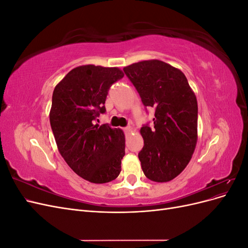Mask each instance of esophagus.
Wrapping results in <instances>:
<instances>
[{
    "mask_svg": "<svg viewBox=\"0 0 248 248\" xmlns=\"http://www.w3.org/2000/svg\"><path fill=\"white\" fill-rule=\"evenodd\" d=\"M124 130H125V132H126V133H130V132H131V130H132V128H131L130 126H127V127H125Z\"/></svg>",
    "mask_w": 248,
    "mask_h": 248,
    "instance_id": "1",
    "label": "esophagus"
}]
</instances>
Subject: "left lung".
I'll return each mask as SVG.
<instances>
[{"label": "left lung", "mask_w": 248, "mask_h": 248, "mask_svg": "<svg viewBox=\"0 0 248 248\" xmlns=\"http://www.w3.org/2000/svg\"><path fill=\"white\" fill-rule=\"evenodd\" d=\"M142 104L155 108L154 127L144 125L139 159L145 176L169 182L189 163L198 141V101L184 73L159 60L126 66Z\"/></svg>", "instance_id": "8db88e82"}]
</instances>
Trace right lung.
<instances>
[{"label":"right lung","mask_w":248,"mask_h":248,"mask_svg":"<svg viewBox=\"0 0 248 248\" xmlns=\"http://www.w3.org/2000/svg\"><path fill=\"white\" fill-rule=\"evenodd\" d=\"M123 77L118 67L82 65L67 73L52 93L49 121L59 152L91 183L110 182L121 171L124 132L95 121L106 112L108 89Z\"/></svg>","instance_id":"right-lung-1"}]
</instances>
